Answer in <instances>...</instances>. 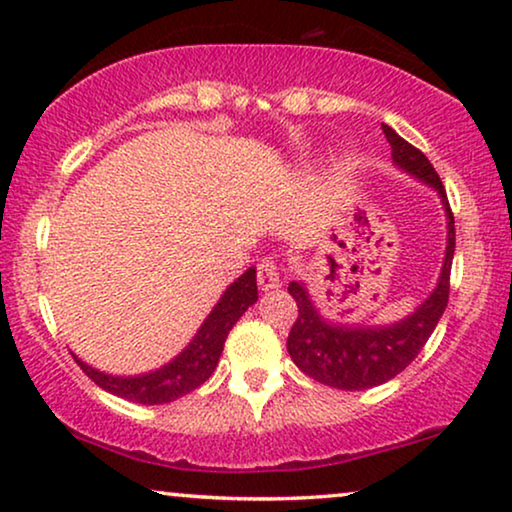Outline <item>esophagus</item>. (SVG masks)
<instances>
[{
    "instance_id": "obj_1",
    "label": "esophagus",
    "mask_w": 512,
    "mask_h": 512,
    "mask_svg": "<svg viewBox=\"0 0 512 512\" xmlns=\"http://www.w3.org/2000/svg\"><path fill=\"white\" fill-rule=\"evenodd\" d=\"M256 279L263 291L279 289V284H282V265L272 261V258H263L256 268Z\"/></svg>"
}]
</instances>
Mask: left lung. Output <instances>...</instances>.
Wrapping results in <instances>:
<instances>
[{"instance_id":"obj_1","label":"left lung","mask_w":512,"mask_h":512,"mask_svg":"<svg viewBox=\"0 0 512 512\" xmlns=\"http://www.w3.org/2000/svg\"><path fill=\"white\" fill-rule=\"evenodd\" d=\"M382 130L391 144L394 163L403 167L405 172L424 179L443 198L447 212V254L438 286L433 289L429 300H424L417 307V312H412L408 319L387 328H347L328 324L317 307L312 305L305 286H300L298 282L289 284V293L298 305V319L291 326L289 340H286V349H289L293 363L305 375H310L312 380L345 391L377 387V384L394 380L398 373H403L424 349L433 328L443 317L447 300H450L454 214L450 200H447L445 186L438 172L433 170L431 160L417 146L405 142L389 125H382Z\"/></svg>"}]
</instances>
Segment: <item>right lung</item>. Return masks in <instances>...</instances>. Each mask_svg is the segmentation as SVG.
I'll list each match as a JSON object with an SVG mask.
<instances>
[{"mask_svg":"<svg viewBox=\"0 0 512 512\" xmlns=\"http://www.w3.org/2000/svg\"><path fill=\"white\" fill-rule=\"evenodd\" d=\"M258 300L256 289V270L249 268L235 284L228 286L219 303L209 314L205 324L200 326L191 345L181 352L172 363H167L156 373L139 377H114L97 373L95 368L86 366L74 356L83 373L109 394L128 398L132 403L142 405H160L177 401V398L191 394L200 384H205L219 363V356L226 345V338L235 321L247 312L249 305Z\"/></svg>","mask_w":512,"mask_h":512,"instance_id":"1","label":"right lung"}]
</instances>
